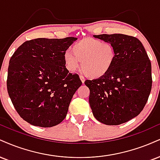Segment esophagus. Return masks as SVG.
<instances>
[{
    "label": "esophagus",
    "mask_w": 160,
    "mask_h": 160,
    "mask_svg": "<svg viewBox=\"0 0 160 160\" xmlns=\"http://www.w3.org/2000/svg\"><path fill=\"white\" fill-rule=\"evenodd\" d=\"M80 80H81V81H82V83H84V82H85V78H84V77L83 76H81V75H80Z\"/></svg>",
    "instance_id": "1"
}]
</instances>
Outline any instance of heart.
I'll use <instances>...</instances> for the list:
<instances>
[{
  "label": "heart",
  "instance_id": "obj_1",
  "mask_svg": "<svg viewBox=\"0 0 160 160\" xmlns=\"http://www.w3.org/2000/svg\"><path fill=\"white\" fill-rule=\"evenodd\" d=\"M73 52L67 50L63 53L65 67L75 72L82 71L90 78H102L108 73L115 61V49L109 42L94 38H86L72 46Z\"/></svg>",
  "mask_w": 160,
  "mask_h": 160
}]
</instances>
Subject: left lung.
I'll return each mask as SVG.
<instances>
[{
    "instance_id": "obj_1",
    "label": "left lung",
    "mask_w": 160,
    "mask_h": 160,
    "mask_svg": "<svg viewBox=\"0 0 160 160\" xmlns=\"http://www.w3.org/2000/svg\"><path fill=\"white\" fill-rule=\"evenodd\" d=\"M94 37L109 42L115 61L102 78L87 80L89 104L95 118L107 125H118L137 116L147 103L152 87L151 63L142 42L124 34Z\"/></svg>"
}]
</instances>
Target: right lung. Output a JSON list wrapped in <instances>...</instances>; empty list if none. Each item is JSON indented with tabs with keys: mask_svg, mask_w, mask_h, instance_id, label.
Returning <instances> with one entry per match:
<instances>
[{
	"mask_svg": "<svg viewBox=\"0 0 160 160\" xmlns=\"http://www.w3.org/2000/svg\"><path fill=\"white\" fill-rule=\"evenodd\" d=\"M78 38H38L19 46L9 60L7 91L15 110L34 126L51 128L66 117L82 82L68 73L63 53Z\"/></svg>",
	"mask_w": 160,
	"mask_h": 160,
	"instance_id": "obj_1",
	"label": "right lung"
}]
</instances>
